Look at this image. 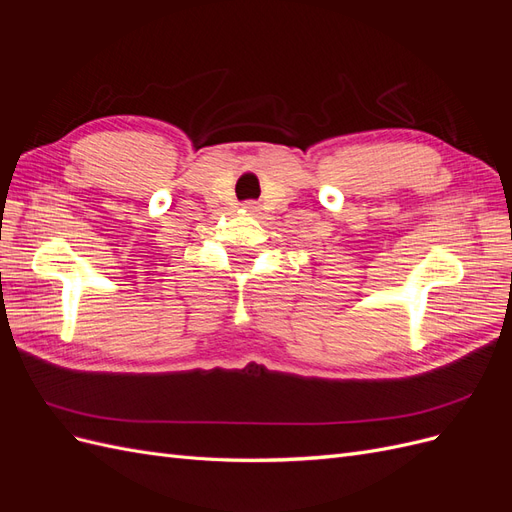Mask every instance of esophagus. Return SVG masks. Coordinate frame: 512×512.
Returning a JSON list of instances; mask_svg holds the SVG:
<instances>
[{"label": "esophagus", "mask_w": 512, "mask_h": 512, "mask_svg": "<svg viewBox=\"0 0 512 512\" xmlns=\"http://www.w3.org/2000/svg\"><path fill=\"white\" fill-rule=\"evenodd\" d=\"M247 211H258V203H254V200H247V203L243 205Z\"/></svg>", "instance_id": "esophagus-1"}]
</instances>
